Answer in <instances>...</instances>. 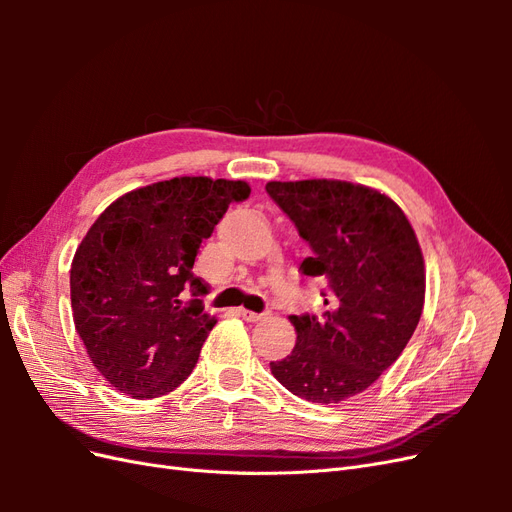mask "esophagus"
<instances>
[{"label": "esophagus", "mask_w": 512, "mask_h": 512, "mask_svg": "<svg viewBox=\"0 0 512 512\" xmlns=\"http://www.w3.org/2000/svg\"><path fill=\"white\" fill-rule=\"evenodd\" d=\"M239 314H241V318H243V320H247V322H258V320L265 318V314L250 312V309H239Z\"/></svg>", "instance_id": "1"}]
</instances>
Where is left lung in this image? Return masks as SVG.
<instances>
[{"label": "left lung", "instance_id": "obj_1", "mask_svg": "<svg viewBox=\"0 0 512 512\" xmlns=\"http://www.w3.org/2000/svg\"><path fill=\"white\" fill-rule=\"evenodd\" d=\"M267 192L312 247L305 275L329 282L322 318L290 316L297 344L271 374L314 404L363 393L408 346L423 314L425 260L391 196L339 179L269 181Z\"/></svg>", "mask_w": 512, "mask_h": 512}]
</instances>
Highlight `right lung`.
Returning a JSON list of instances; mask_svg holds the SVG:
<instances>
[{
	"mask_svg": "<svg viewBox=\"0 0 512 512\" xmlns=\"http://www.w3.org/2000/svg\"><path fill=\"white\" fill-rule=\"evenodd\" d=\"M250 192L245 181L175 177L119 196L87 230L70 267L74 329L119 393L162 397L192 374L215 324L192 273L198 247Z\"/></svg>",
	"mask_w": 512,
	"mask_h": 512,
	"instance_id": "add662e5",
	"label": "right lung"
}]
</instances>
